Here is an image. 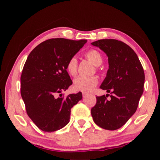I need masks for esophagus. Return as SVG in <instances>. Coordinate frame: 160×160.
Listing matches in <instances>:
<instances>
[{
  "instance_id": "34e87169",
  "label": "esophagus",
  "mask_w": 160,
  "mask_h": 160,
  "mask_svg": "<svg viewBox=\"0 0 160 160\" xmlns=\"http://www.w3.org/2000/svg\"><path fill=\"white\" fill-rule=\"evenodd\" d=\"M87 96H88V93L82 92V97H86Z\"/></svg>"
}]
</instances>
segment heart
Listing matches in <instances>:
<instances>
[{
  "mask_svg": "<svg viewBox=\"0 0 160 160\" xmlns=\"http://www.w3.org/2000/svg\"><path fill=\"white\" fill-rule=\"evenodd\" d=\"M85 56L95 66H99L102 63V56L98 51L91 49L86 53ZM66 69L70 75L75 76L78 72V61L75 57H72L68 61ZM98 83V79L95 76H80L74 80L73 87L76 90L83 92H90L95 88Z\"/></svg>",
  "mask_w": 160,
  "mask_h": 160,
  "instance_id": "b5f03b06",
  "label": "heart"
}]
</instances>
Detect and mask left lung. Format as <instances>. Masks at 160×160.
<instances>
[{
  "label": "left lung",
  "mask_w": 160,
  "mask_h": 160,
  "mask_svg": "<svg viewBox=\"0 0 160 160\" xmlns=\"http://www.w3.org/2000/svg\"><path fill=\"white\" fill-rule=\"evenodd\" d=\"M107 54L109 69L101 86L109 96L97 97L91 114L97 126L114 131L120 128L137 110L143 93L145 73L137 54L123 42L101 39L91 43Z\"/></svg>",
  "instance_id": "obj_1"
}]
</instances>
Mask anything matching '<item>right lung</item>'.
Here are the masks:
<instances>
[{"label":"right lung","instance_id":"add662e5","mask_svg":"<svg viewBox=\"0 0 160 160\" xmlns=\"http://www.w3.org/2000/svg\"><path fill=\"white\" fill-rule=\"evenodd\" d=\"M87 40L63 38L48 39L31 51L22 72L21 96L29 117L38 128L53 132L70 121L71 108L82 99L81 92L66 98L57 97L72 82L67 72L68 61Z\"/></svg>","mask_w":160,"mask_h":160}]
</instances>
